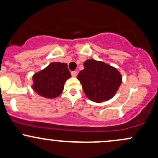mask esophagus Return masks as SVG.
I'll return each mask as SVG.
<instances>
[{"mask_svg":"<svg viewBox=\"0 0 158 158\" xmlns=\"http://www.w3.org/2000/svg\"><path fill=\"white\" fill-rule=\"evenodd\" d=\"M72 77H75L77 75V72H76V71H74V72H72Z\"/></svg>","mask_w":158,"mask_h":158,"instance_id":"obj_1","label":"esophagus"}]
</instances>
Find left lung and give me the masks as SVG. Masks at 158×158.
Masks as SVG:
<instances>
[{
    "label": "left lung",
    "instance_id": "8db88e82",
    "mask_svg": "<svg viewBox=\"0 0 158 158\" xmlns=\"http://www.w3.org/2000/svg\"><path fill=\"white\" fill-rule=\"evenodd\" d=\"M77 78L86 97L95 102H102L113 98L122 83V75L116 68L102 61L87 59Z\"/></svg>",
    "mask_w": 158,
    "mask_h": 158
}]
</instances>
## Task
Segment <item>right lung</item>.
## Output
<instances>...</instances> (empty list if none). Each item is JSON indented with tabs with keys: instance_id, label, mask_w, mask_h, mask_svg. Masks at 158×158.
I'll list each match as a JSON object with an SVG mask.
<instances>
[{
	"instance_id": "right-lung-1",
	"label": "right lung",
	"mask_w": 158,
	"mask_h": 158,
	"mask_svg": "<svg viewBox=\"0 0 158 158\" xmlns=\"http://www.w3.org/2000/svg\"><path fill=\"white\" fill-rule=\"evenodd\" d=\"M72 77L66 63L52 62L32 76V89L39 96L47 99L58 97L64 89V84Z\"/></svg>"
}]
</instances>
